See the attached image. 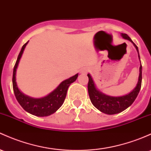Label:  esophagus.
Segmentation results:
<instances>
[{
  "mask_svg": "<svg viewBox=\"0 0 151 151\" xmlns=\"http://www.w3.org/2000/svg\"><path fill=\"white\" fill-rule=\"evenodd\" d=\"M87 69H82V70H81V73H82V74H85V73H87Z\"/></svg>",
  "mask_w": 151,
  "mask_h": 151,
  "instance_id": "1",
  "label": "esophagus"
}]
</instances>
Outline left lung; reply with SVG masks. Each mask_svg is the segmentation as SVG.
Listing matches in <instances>:
<instances>
[{"instance_id":"obj_1","label":"left lung","mask_w":151,"mask_h":151,"mask_svg":"<svg viewBox=\"0 0 151 151\" xmlns=\"http://www.w3.org/2000/svg\"><path fill=\"white\" fill-rule=\"evenodd\" d=\"M121 36L123 39L130 41L133 44V46L136 49L137 54H138L139 60L140 62V55H139L137 46L134 44L133 41L131 40V39L126 34H122V33ZM87 76H88L89 78L88 93L92 105L97 110H99L103 113L107 114V115H115V114L120 113L123 110H126L127 107H130L133 103V102L136 99L137 94L140 92L142 83L141 62H140V68H139V77L136 87L132 89L130 93L123 96H120V97H112V96H109L102 93V92H100L97 88L90 74H87Z\"/></svg>"}]
</instances>
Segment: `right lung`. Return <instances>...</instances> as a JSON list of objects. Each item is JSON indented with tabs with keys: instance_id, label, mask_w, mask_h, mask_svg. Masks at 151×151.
Instances as JSON below:
<instances>
[{
	"instance_id": "obj_1",
	"label": "right lung",
	"mask_w": 151,
	"mask_h": 151,
	"mask_svg": "<svg viewBox=\"0 0 151 151\" xmlns=\"http://www.w3.org/2000/svg\"><path fill=\"white\" fill-rule=\"evenodd\" d=\"M29 41H27L21 48L14 68L12 81L14 94L19 103L26 112L38 117H46L54 113L63 105L67 95V89L69 85L75 82L77 79L78 74L63 81L57 88L45 97L41 98H34L24 94L18 87L16 75L20 59L22 57L23 53Z\"/></svg>"
}]
</instances>
